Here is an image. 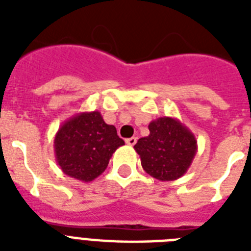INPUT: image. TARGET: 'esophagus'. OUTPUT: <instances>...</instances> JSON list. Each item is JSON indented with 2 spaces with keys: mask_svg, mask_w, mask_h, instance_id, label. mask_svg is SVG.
<instances>
[{
  "mask_svg": "<svg viewBox=\"0 0 251 251\" xmlns=\"http://www.w3.org/2000/svg\"><path fill=\"white\" fill-rule=\"evenodd\" d=\"M137 143V138L135 137H131V138H127L126 139V145H129V146H134Z\"/></svg>",
  "mask_w": 251,
  "mask_h": 251,
  "instance_id": "34e87169",
  "label": "esophagus"
}]
</instances>
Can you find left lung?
<instances>
[{"label":"left lung","mask_w":251,"mask_h":251,"mask_svg":"<svg viewBox=\"0 0 251 251\" xmlns=\"http://www.w3.org/2000/svg\"><path fill=\"white\" fill-rule=\"evenodd\" d=\"M149 130V135L134 146L146 173L159 181L182 177L198 151L194 134L175 117L156 118Z\"/></svg>","instance_id":"obj_1"}]
</instances>
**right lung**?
<instances>
[{
  "mask_svg": "<svg viewBox=\"0 0 251 251\" xmlns=\"http://www.w3.org/2000/svg\"><path fill=\"white\" fill-rule=\"evenodd\" d=\"M125 142L99 110L82 112L62 124L54 135V155L61 171L72 178L91 182L105 171L112 155Z\"/></svg>",
  "mask_w": 251,
  "mask_h": 251,
  "instance_id": "right-lung-1",
  "label": "right lung"
}]
</instances>
